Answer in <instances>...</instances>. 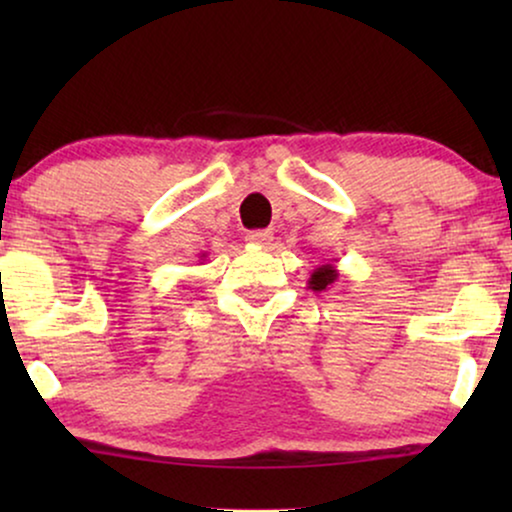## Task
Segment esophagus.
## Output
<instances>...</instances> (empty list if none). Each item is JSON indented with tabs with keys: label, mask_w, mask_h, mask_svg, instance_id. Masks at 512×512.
Returning <instances> with one entry per match:
<instances>
[{
	"label": "esophagus",
	"mask_w": 512,
	"mask_h": 512,
	"mask_svg": "<svg viewBox=\"0 0 512 512\" xmlns=\"http://www.w3.org/2000/svg\"><path fill=\"white\" fill-rule=\"evenodd\" d=\"M247 242L256 244V247H268L272 242V233L270 230H251V233H247Z\"/></svg>",
	"instance_id": "1"
}]
</instances>
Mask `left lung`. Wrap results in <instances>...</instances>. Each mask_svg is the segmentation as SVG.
I'll return each instance as SVG.
<instances>
[{"label":"left lung","mask_w":512,"mask_h":512,"mask_svg":"<svg viewBox=\"0 0 512 512\" xmlns=\"http://www.w3.org/2000/svg\"><path fill=\"white\" fill-rule=\"evenodd\" d=\"M335 279H338V270H335L333 261L319 263L317 268L312 270L310 279H307V289H312L314 293H321V291H326L331 284H335Z\"/></svg>","instance_id":"left-lung-1"}]
</instances>
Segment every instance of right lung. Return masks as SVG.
I'll list each match as a JSON object with an SVG mask.
<instances>
[{"mask_svg": "<svg viewBox=\"0 0 512 512\" xmlns=\"http://www.w3.org/2000/svg\"><path fill=\"white\" fill-rule=\"evenodd\" d=\"M202 258H205V254H202Z\"/></svg>", "mask_w": 512, "mask_h": 512, "instance_id": "add662e5", "label": "right lung"}]
</instances>
